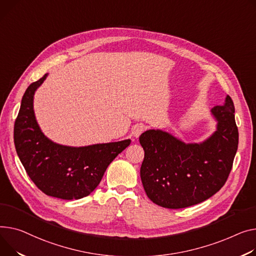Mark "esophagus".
<instances>
[{
  "label": "esophagus",
  "instance_id": "34e87169",
  "mask_svg": "<svg viewBox=\"0 0 256 256\" xmlns=\"http://www.w3.org/2000/svg\"><path fill=\"white\" fill-rule=\"evenodd\" d=\"M146 130V126L143 124H136L132 128V136L134 138H139V136Z\"/></svg>",
  "mask_w": 256,
  "mask_h": 256
}]
</instances>
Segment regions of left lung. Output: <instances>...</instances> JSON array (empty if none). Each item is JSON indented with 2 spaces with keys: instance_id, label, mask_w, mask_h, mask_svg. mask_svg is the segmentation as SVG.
I'll return each mask as SVG.
<instances>
[{
  "instance_id": "obj_1",
  "label": "left lung",
  "mask_w": 256,
  "mask_h": 256,
  "mask_svg": "<svg viewBox=\"0 0 256 256\" xmlns=\"http://www.w3.org/2000/svg\"><path fill=\"white\" fill-rule=\"evenodd\" d=\"M217 130L202 143L186 144L160 130L143 132L141 180L147 196L158 206L181 209L211 198L226 182L239 144L234 102L211 110Z\"/></svg>"
}]
</instances>
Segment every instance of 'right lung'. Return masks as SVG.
Returning a JSON list of instances; mask_svg holds the SVG:
<instances>
[{"mask_svg": "<svg viewBox=\"0 0 256 256\" xmlns=\"http://www.w3.org/2000/svg\"><path fill=\"white\" fill-rule=\"evenodd\" d=\"M45 74L26 88L14 124V144L26 172L47 196L79 200L100 184L111 162L130 140L84 147L64 146L50 141L41 132L32 108L34 94L46 79Z\"/></svg>", "mask_w": 256, "mask_h": 256, "instance_id": "add662e5", "label": "right lung"}]
</instances>
